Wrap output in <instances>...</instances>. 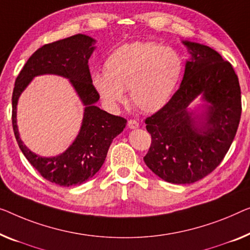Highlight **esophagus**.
<instances>
[{
    "mask_svg": "<svg viewBox=\"0 0 250 250\" xmlns=\"http://www.w3.org/2000/svg\"><path fill=\"white\" fill-rule=\"evenodd\" d=\"M138 126H139V124L136 120H133V119H131V120L128 121V128L130 129H137Z\"/></svg>",
    "mask_w": 250,
    "mask_h": 250,
    "instance_id": "1",
    "label": "esophagus"
}]
</instances>
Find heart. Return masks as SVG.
<instances>
[{
  "mask_svg": "<svg viewBox=\"0 0 250 250\" xmlns=\"http://www.w3.org/2000/svg\"><path fill=\"white\" fill-rule=\"evenodd\" d=\"M105 73H94L93 85L107 104L130 101L151 113L168 102L183 73V59L172 47L154 42H132L119 47L104 64Z\"/></svg>",
  "mask_w": 250,
  "mask_h": 250,
  "instance_id": "b5f03b06",
  "label": "heart"
}]
</instances>
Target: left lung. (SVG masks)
Returning a JSON list of instances; mask_svg holds the SVG:
<instances>
[{
  "mask_svg": "<svg viewBox=\"0 0 250 250\" xmlns=\"http://www.w3.org/2000/svg\"><path fill=\"white\" fill-rule=\"evenodd\" d=\"M192 58L181 86L161 110L146 118L151 136L146 165L162 180L191 184L206 177L225 158L241 115V92L232 65L204 44L185 42ZM203 94L211 105L208 121L196 128L187 106Z\"/></svg>",
  "mask_w": 250,
  "mask_h": 250,
  "instance_id": "obj_1",
  "label": "left lung"
}]
</instances>
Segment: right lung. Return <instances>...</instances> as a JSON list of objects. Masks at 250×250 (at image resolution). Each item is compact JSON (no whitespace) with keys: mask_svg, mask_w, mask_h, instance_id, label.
<instances>
[{"mask_svg":"<svg viewBox=\"0 0 250 250\" xmlns=\"http://www.w3.org/2000/svg\"><path fill=\"white\" fill-rule=\"evenodd\" d=\"M94 39L85 35L72 36L43 44L31 55L19 73L12 93V126L19 147L28 162L47 181L61 186L80 185L99 172L112 140L125 129L126 120L95 106L100 94L92 83L88 59L94 50ZM42 73H56L69 78L85 108L81 131L64 154L53 159L37 156L18 137L16 103L28 82Z\"/></svg>","mask_w":250,"mask_h":250,"instance_id":"1","label":"right lung"}]
</instances>
